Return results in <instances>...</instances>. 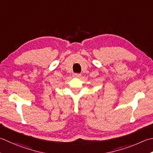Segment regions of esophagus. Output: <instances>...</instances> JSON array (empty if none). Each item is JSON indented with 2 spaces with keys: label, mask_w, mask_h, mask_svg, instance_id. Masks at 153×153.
<instances>
[{
  "label": "esophagus",
  "mask_w": 153,
  "mask_h": 153,
  "mask_svg": "<svg viewBox=\"0 0 153 153\" xmlns=\"http://www.w3.org/2000/svg\"><path fill=\"white\" fill-rule=\"evenodd\" d=\"M74 77H80L81 74H74Z\"/></svg>",
  "instance_id": "esophagus-1"
}]
</instances>
